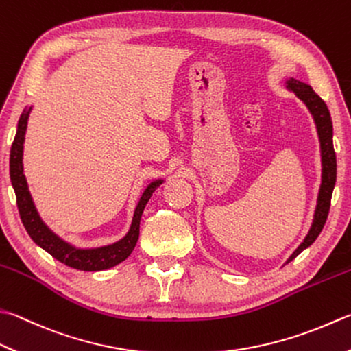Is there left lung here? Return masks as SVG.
Returning a JSON list of instances; mask_svg holds the SVG:
<instances>
[{"label":"left lung","instance_id":"1","mask_svg":"<svg viewBox=\"0 0 351 351\" xmlns=\"http://www.w3.org/2000/svg\"><path fill=\"white\" fill-rule=\"evenodd\" d=\"M286 88L289 91H293L296 97L301 99L302 104L306 105L310 114L313 117V122L316 125V133L319 138V148H321V186L318 198H316V208L313 214V221L310 226L308 232L304 238L302 243L293 250V254L287 258V263L295 260L304 249L312 246L316 238L321 234L324 224L327 221V215L330 210V202H332V194L336 183V154L333 148V125L332 117H330V111L327 108L326 102L315 93L313 88L308 84L301 82L295 77H289L286 81Z\"/></svg>","mask_w":351,"mask_h":351}]
</instances>
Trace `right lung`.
<instances>
[{
    "label": "right lung",
    "mask_w": 351,
    "mask_h": 351,
    "mask_svg": "<svg viewBox=\"0 0 351 351\" xmlns=\"http://www.w3.org/2000/svg\"><path fill=\"white\" fill-rule=\"evenodd\" d=\"M32 108V105L29 108H24L21 117H19L16 134L15 138H13L10 149V180L16 195L19 217H21V221L25 230H27L32 240L35 241L39 247H43L45 252H49L53 258H56L58 261L64 263L65 266L69 267L85 270V272H97V270H105L117 266L119 263L127 260L131 252H133V249L136 247L143 209L147 206L151 195L154 194V191L160 186L165 180L163 178H156V180L149 182L147 186H145L143 193L136 204L134 215L133 220H131L128 232L125 234L121 240L99 247L73 246V244L62 240L61 237L53 232L47 224L43 221L35 203H33L27 180H25L23 153L25 131H27V122Z\"/></svg>",
    "instance_id": "1"
}]
</instances>
